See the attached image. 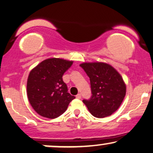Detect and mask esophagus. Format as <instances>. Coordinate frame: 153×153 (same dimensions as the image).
Instances as JSON below:
<instances>
[{"label":"esophagus","mask_w":153,"mask_h":153,"mask_svg":"<svg viewBox=\"0 0 153 153\" xmlns=\"http://www.w3.org/2000/svg\"><path fill=\"white\" fill-rule=\"evenodd\" d=\"M76 98L77 99H81V94H78L76 95Z\"/></svg>","instance_id":"34e87169"}]
</instances>
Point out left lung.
<instances>
[{"label": "left lung", "instance_id": "obj_1", "mask_svg": "<svg viewBox=\"0 0 153 153\" xmlns=\"http://www.w3.org/2000/svg\"><path fill=\"white\" fill-rule=\"evenodd\" d=\"M80 66L90 78L92 94L89 100H83V103L94 117L111 115L119 109L126 92L121 75L105 63H83Z\"/></svg>", "mask_w": 153, "mask_h": 153}]
</instances>
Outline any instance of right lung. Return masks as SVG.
Instances as JSON below:
<instances>
[{"instance_id": "right-lung-1", "label": "right lung", "mask_w": 153, "mask_h": 153, "mask_svg": "<svg viewBox=\"0 0 153 153\" xmlns=\"http://www.w3.org/2000/svg\"><path fill=\"white\" fill-rule=\"evenodd\" d=\"M73 61L52 58L44 60L29 74L27 92L29 102L42 117L55 119L64 113L75 96L68 92L63 75Z\"/></svg>"}]
</instances>
